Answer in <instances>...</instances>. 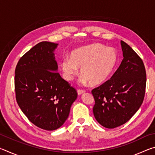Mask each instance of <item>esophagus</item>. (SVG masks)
Here are the masks:
<instances>
[{"mask_svg": "<svg viewBox=\"0 0 155 155\" xmlns=\"http://www.w3.org/2000/svg\"><path fill=\"white\" fill-rule=\"evenodd\" d=\"M85 91L84 90H77V93H78V95H81V94L85 93Z\"/></svg>", "mask_w": 155, "mask_h": 155, "instance_id": "esophagus-1", "label": "esophagus"}]
</instances>
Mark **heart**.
Returning a JSON list of instances; mask_svg holds the SVG:
<instances>
[{
    "mask_svg": "<svg viewBox=\"0 0 155 155\" xmlns=\"http://www.w3.org/2000/svg\"><path fill=\"white\" fill-rule=\"evenodd\" d=\"M117 63V54L114 49L95 43L73 51L70 59H63L61 65L66 80L72 81L80 68L81 82L98 85L108 79Z\"/></svg>",
    "mask_w": 155,
    "mask_h": 155,
    "instance_id": "1",
    "label": "heart"
}]
</instances>
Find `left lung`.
<instances>
[{"instance_id": "8db88e82", "label": "left lung", "mask_w": 155, "mask_h": 155, "mask_svg": "<svg viewBox=\"0 0 155 155\" xmlns=\"http://www.w3.org/2000/svg\"><path fill=\"white\" fill-rule=\"evenodd\" d=\"M122 61L109 80L91 91L94 117L100 124L114 128L128 122L140 109L145 96L144 64L130 46L121 40Z\"/></svg>"}]
</instances>
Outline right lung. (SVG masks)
<instances>
[{
	"label": "right lung",
	"mask_w": 155,
	"mask_h": 155,
	"mask_svg": "<svg viewBox=\"0 0 155 155\" xmlns=\"http://www.w3.org/2000/svg\"><path fill=\"white\" fill-rule=\"evenodd\" d=\"M58 44L41 41L20 59L15 70V91L20 109L37 127L56 130L64 124L77 90L57 72L54 51Z\"/></svg>",
	"instance_id": "obj_1"
}]
</instances>
